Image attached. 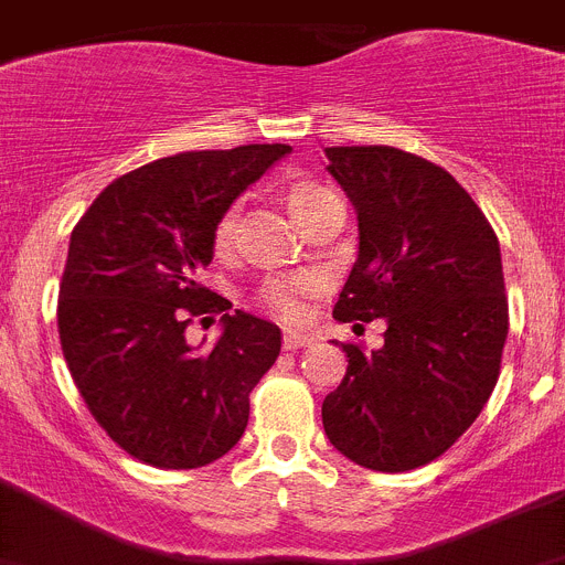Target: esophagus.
I'll use <instances>...</instances> for the list:
<instances>
[{
    "mask_svg": "<svg viewBox=\"0 0 565 565\" xmlns=\"http://www.w3.org/2000/svg\"><path fill=\"white\" fill-rule=\"evenodd\" d=\"M282 344H286V351H297V348H311L313 337H311V333L286 331V337H282Z\"/></svg>",
    "mask_w": 565,
    "mask_h": 565,
    "instance_id": "34e87169",
    "label": "esophagus"
}]
</instances>
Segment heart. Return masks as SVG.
Wrapping results in <instances>:
<instances>
[{
  "instance_id": "obj_1",
  "label": "heart",
  "mask_w": 565,
  "mask_h": 565,
  "mask_svg": "<svg viewBox=\"0 0 565 565\" xmlns=\"http://www.w3.org/2000/svg\"><path fill=\"white\" fill-rule=\"evenodd\" d=\"M328 194H333L331 189L322 186L317 181H297L288 186L286 198L288 206H291L294 217L302 221L313 206L326 201ZM234 223H237V209H228L223 214L221 221H217V228H214V239H217V246H226L228 237L234 232ZM317 277H308V274H299V277H282V279H271L266 288H263V299H266V306L271 311H277L279 317L286 319H297L306 313V299L308 294L317 291Z\"/></svg>"
}]
</instances>
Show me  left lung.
I'll use <instances>...</instances> for the list:
<instances>
[{"label":"left lung","instance_id":"obj_1","mask_svg":"<svg viewBox=\"0 0 565 565\" xmlns=\"http://www.w3.org/2000/svg\"><path fill=\"white\" fill-rule=\"evenodd\" d=\"M356 209L359 254L333 319H384V344H342L348 373L322 402L353 463L407 472L447 452L483 411L509 333L501 246L467 189L396 147H328Z\"/></svg>","mask_w":565,"mask_h":565}]
</instances>
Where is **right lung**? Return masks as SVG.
<instances>
[{"label": "right lung", "instance_id": "1", "mask_svg": "<svg viewBox=\"0 0 565 565\" xmlns=\"http://www.w3.org/2000/svg\"><path fill=\"white\" fill-rule=\"evenodd\" d=\"M291 152L248 143L161 158L98 194L70 234L58 339L78 393L107 436L149 467L226 456L248 424V393L277 362L274 322L234 311L198 282L214 228L239 194ZM226 310L209 352L189 316Z\"/></svg>", "mask_w": 565, "mask_h": 565}]
</instances>
